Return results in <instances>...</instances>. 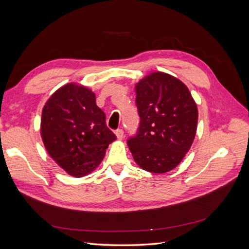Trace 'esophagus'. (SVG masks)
<instances>
[{
  "mask_svg": "<svg viewBox=\"0 0 249 249\" xmlns=\"http://www.w3.org/2000/svg\"><path fill=\"white\" fill-rule=\"evenodd\" d=\"M115 134H116V137H117V139H118V140H122V139H124V131H123L122 129H118V130H116Z\"/></svg>",
  "mask_w": 249,
  "mask_h": 249,
  "instance_id": "esophagus-1",
  "label": "esophagus"
}]
</instances>
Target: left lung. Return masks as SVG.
Segmentation results:
<instances>
[{"label":"left lung","instance_id":"obj_1","mask_svg":"<svg viewBox=\"0 0 249 249\" xmlns=\"http://www.w3.org/2000/svg\"><path fill=\"white\" fill-rule=\"evenodd\" d=\"M139 126L126 143L134 160L149 172L165 173L183 160L197 127L189 89L170 74L153 72L136 85Z\"/></svg>","mask_w":249,"mask_h":249}]
</instances>
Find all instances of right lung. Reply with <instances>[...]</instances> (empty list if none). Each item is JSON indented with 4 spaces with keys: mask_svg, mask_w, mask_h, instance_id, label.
Returning <instances> with one entry per match:
<instances>
[{
    "mask_svg": "<svg viewBox=\"0 0 249 249\" xmlns=\"http://www.w3.org/2000/svg\"><path fill=\"white\" fill-rule=\"evenodd\" d=\"M41 137L49 155L76 178L84 177L102 162L116 139L106 124V114L96 106L94 93L83 86L67 84L43 107Z\"/></svg>",
    "mask_w": 249,
    "mask_h": 249,
    "instance_id": "right-lung-1",
    "label": "right lung"
}]
</instances>
